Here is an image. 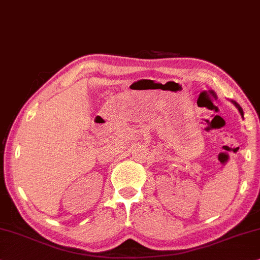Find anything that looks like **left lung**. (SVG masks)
Returning <instances> with one entry per match:
<instances>
[{
    "label": "left lung",
    "instance_id": "1",
    "mask_svg": "<svg viewBox=\"0 0 260 260\" xmlns=\"http://www.w3.org/2000/svg\"><path fill=\"white\" fill-rule=\"evenodd\" d=\"M231 102H232V104H235V107H236L237 109H238L239 114H240V115H242V117L244 118V112H243V109H242V108H240V105H239L238 103H237V102H236V101H231Z\"/></svg>",
    "mask_w": 260,
    "mask_h": 260
}]
</instances>
